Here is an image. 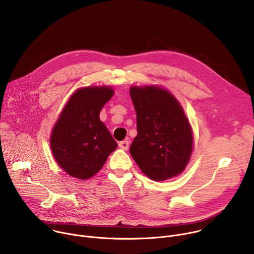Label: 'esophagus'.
Segmentation results:
<instances>
[{
	"label": "esophagus",
	"instance_id": "1",
	"mask_svg": "<svg viewBox=\"0 0 254 254\" xmlns=\"http://www.w3.org/2000/svg\"><path fill=\"white\" fill-rule=\"evenodd\" d=\"M119 146H120L121 149L127 151V150L128 149V147H129V141H128V140H123V141H121V142L119 143Z\"/></svg>",
	"mask_w": 254,
	"mask_h": 254
}]
</instances>
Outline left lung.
<instances>
[{
  "instance_id": "left-lung-1",
  "label": "left lung",
  "mask_w": 254,
  "mask_h": 254,
  "mask_svg": "<svg viewBox=\"0 0 254 254\" xmlns=\"http://www.w3.org/2000/svg\"><path fill=\"white\" fill-rule=\"evenodd\" d=\"M137 134L129 153L141 172L154 181L182 173L193 150V133L182 106L158 86H131Z\"/></svg>"
}]
</instances>
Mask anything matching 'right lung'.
<instances>
[{
  "label": "right lung",
  "mask_w": 254,
  "mask_h": 254,
  "mask_svg": "<svg viewBox=\"0 0 254 254\" xmlns=\"http://www.w3.org/2000/svg\"><path fill=\"white\" fill-rule=\"evenodd\" d=\"M114 95L108 86L77 89L56 122L50 138L52 154L68 175L79 180L93 177L118 147L99 113Z\"/></svg>",
  "instance_id": "obj_1"
}]
</instances>
